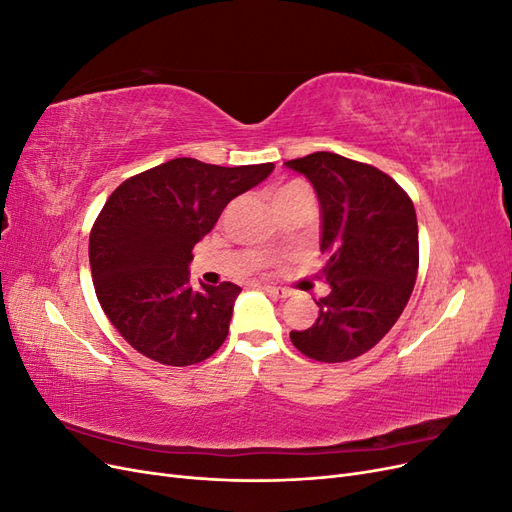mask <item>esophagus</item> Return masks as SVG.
<instances>
[{"mask_svg":"<svg viewBox=\"0 0 512 512\" xmlns=\"http://www.w3.org/2000/svg\"><path fill=\"white\" fill-rule=\"evenodd\" d=\"M262 290L269 292V294H273V297H277V299H288L290 294H292V290L282 288V286H265Z\"/></svg>","mask_w":512,"mask_h":512,"instance_id":"esophagus-1","label":"esophagus"}]
</instances>
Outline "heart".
Returning a JSON list of instances; mask_svg holds the SVG:
<instances>
[{"label":"heart","instance_id":"b5f03b06","mask_svg":"<svg viewBox=\"0 0 512 512\" xmlns=\"http://www.w3.org/2000/svg\"><path fill=\"white\" fill-rule=\"evenodd\" d=\"M299 192H303V194H312V192H309V188H307L305 183H301V181H290V183H286V185H284V188L277 190L275 198H277V196H286V194H299Z\"/></svg>","mask_w":512,"mask_h":512}]
</instances>
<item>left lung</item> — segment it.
<instances>
[{"label": "left lung", "mask_w": 512, "mask_h": 512, "mask_svg": "<svg viewBox=\"0 0 512 512\" xmlns=\"http://www.w3.org/2000/svg\"><path fill=\"white\" fill-rule=\"evenodd\" d=\"M314 185L322 213L318 318L290 331L294 348L322 363H344L374 348L410 299L418 271V224L410 196L376 166L331 151L288 160Z\"/></svg>", "instance_id": "1"}]
</instances>
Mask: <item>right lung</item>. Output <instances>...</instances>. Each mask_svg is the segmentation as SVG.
<instances>
[{
    "instance_id": "1",
    "label": "right lung",
    "mask_w": 512,
    "mask_h": 512,
    "mask_svg": "<svg viewBox=\"0 0 512 512\" xmlns=\"http://www.w3.org/2000/svg\"><path fill=\"white\" fill-rule=\"evenodd\" d=\"M275 164L215 166L175 158L123 181L89 235V265L106 318L126 342L162 365L209 359L228 335L237 284H190L194 245L232 198Z\"/></svg>"
}]
</instances>
